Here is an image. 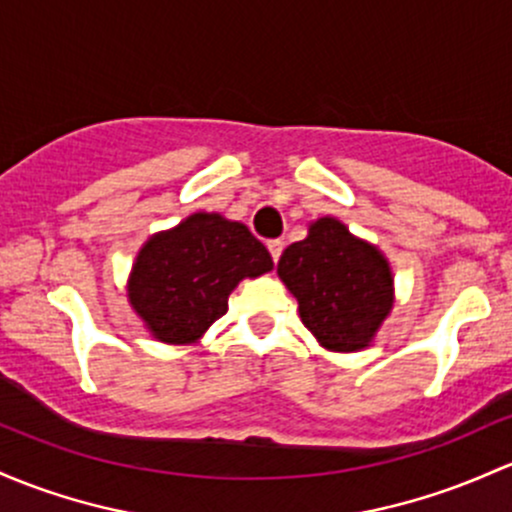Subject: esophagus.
Wrapping results in <instances>:
<instances>
[{"label":"esophagus","instance_id":"esophagus-1","mask_svg":"<svg viewBox=\"0 0 512 512\" xmlns=\"http://www.w3.org/2000/svg\"><path fill=\"white\" fill-rule=\"evenodd\" d=\"M267 250H269V255H272V260L279 262V257H282V250H284V243L282 240H269Z\"/></svg>","mask_w":512,"mask_h":512}]
</instances>
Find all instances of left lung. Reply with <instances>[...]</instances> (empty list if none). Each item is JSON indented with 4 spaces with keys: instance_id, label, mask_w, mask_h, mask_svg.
<instances>
[{
    "instance_id": "1",
    "label": "left lung",
    "mask_w": 512,
    "mask_h": 512,
    "mask_svg": "<svg viewBox=\"0 0 512 512\" xmlns=\"http://www.w3.org/2000/svg\"><path fill=\"white\" fill-rule=\"evenodd\" d=\"M279 279L299 301L303 325L325 350L369 347L393 308L389 260L338 218H318L279 257Z\"/></svg>"
}]
</instances>
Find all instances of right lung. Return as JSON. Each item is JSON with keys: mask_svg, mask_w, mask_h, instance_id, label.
Listing matches in <instances>:
<instances>
[{"mask_svg": "<svg viewBox=\"0 0 512 512\" xmlns=\"http://www.w3.org/2000/svg\"><path fill=\"white\" fill-rule=\"evenodd\" d=\"M272 267V255L247 226L199 211L140 247L128 301L155 340L189 345L228 311L235 286Z\"/></svg>", "mask_w": 512, "mask_h": 512, "instance_id": "add662e5", "label": "right lung"}]
</instances>
